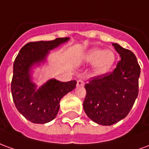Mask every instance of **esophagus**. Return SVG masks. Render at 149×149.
<instances>
[{"mask_svg": "<svg viewBox=\"0 0 149 149\" xmlns=\"http://www.w3.org/2000/svg\"><path fill=\"white\" fill-rule=\"evenodd\" d=\"M77 85L78 87H81V86H84V82L83 80H78L77 83Z\"/></svg>", "mask_w": 149, "mask_h": 149, "instance_id": "34e87169", "label": "esophagus"}]
</instances>
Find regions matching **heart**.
I'll list each match as a JSON object with an SVG mask.
<instances>
[{"label":"heart","mask_w":149,"mask_h":149,"mask_svg":"<svg viewBox=\"0 0 149 149\" xmlns=\"http://www.w3.org/2000/svg\"><path fill=\"white\" fill-rule=\"evenodd\" d=\"M116 61V55L112 50L89 49L81 56V62L84 65L93 64V70L97 75L105 74L111 70Z\"/></svg>","instance_id":"1"}]
</instances>
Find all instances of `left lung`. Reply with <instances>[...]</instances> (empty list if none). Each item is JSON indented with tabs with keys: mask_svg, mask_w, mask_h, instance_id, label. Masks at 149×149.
<instances>
[{
	"mask_svg": "<svg viewBox=\"0 0 149 149\" xmlns=\"http://www.w3.org/2000/svg\"><path fill=\"white\" fill-rule=\"evenodd\" d=\"M112 45L121 57L116 68L111 73L95 77L84 85V112L101 125H112L126 117L139 92L141 67L136 56L118 44Z\"/></svg>",
	"mask_w": 149,
	"mask_h": 149,
	"instance_id": "obj_1",
	"label": "left lung"
}]
</instances>
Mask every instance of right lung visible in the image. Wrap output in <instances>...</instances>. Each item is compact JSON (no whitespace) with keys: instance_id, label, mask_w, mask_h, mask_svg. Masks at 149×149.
Segmentation results:
<instances>
[{"instance_id":"right-lung-1","label":"right lung","mask_w":149,"mask_h":149,"mask_svg":"<svg viewBox=\"0 0 149 149\" xmlns=\"http://www.w3.org/2000/svg\"><path fill=\"white\" fill-rule=\"evenodd\" d=\"M68 40L64 37L27 43L15 59L11 83L13 99L19 112L33 123L45 124L52 120L57 115L61 99L76 88V81L61 82L51 79L37 89L31 80V67L45 61L49 50Z\"/></svg>"}]
</instances>
